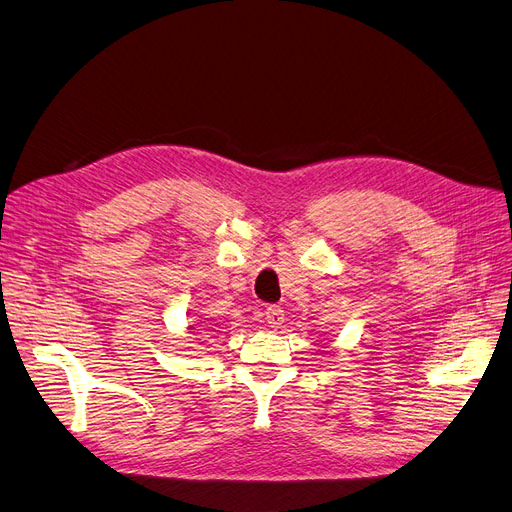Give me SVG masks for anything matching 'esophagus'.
I'll return each instance as SVG.
<instances>
[{
	"instance_id": "esophagus-1",
	"label": "esophagus",
	"mask_w": 512,
	"mask_h": 512,
	"mask_svg": "<svg viewBox=\"0 0 512 512\" xmlns=\"http://www.w3.org/2000/svg\"><path fill=\"white\" fill-rule=\"evenodd\" d=\"M265 321L270 328H280L284 324V309L278 305H270L265 309Z\"/></svg>"
}]
</instances>
